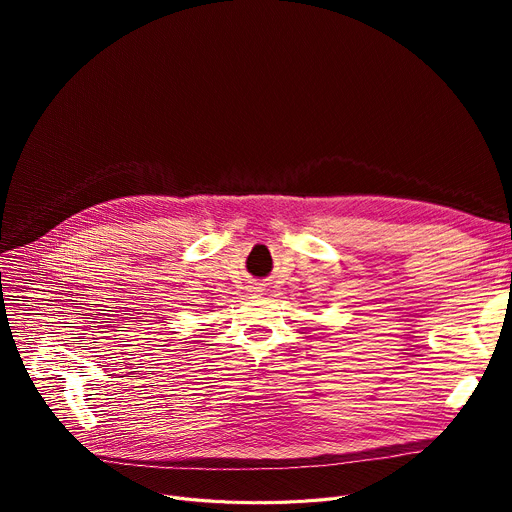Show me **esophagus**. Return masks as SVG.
Masks as SVG:
<instances>
[{
    "label": "esophagus",
    "instance_id": "34e87169",
    "mask_svg": "<svg viewBox=\"0 0 512 512\" xmlns=\"http://www.w3.org/2000/svg\"><path fill=\"white\" fill-rule=\"evenodd\" d=\"M251 292H263V286H261V284H253V286H251Z\"/></svg>",
    "mask_w": 512,
    "mask_h": 512
}]
</instances>
